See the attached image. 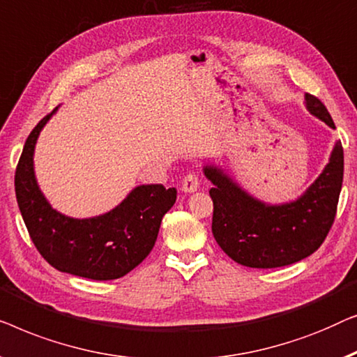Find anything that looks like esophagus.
I'll list each match as a JSON object with an SVG mask.
<instances>
[{"label": "esophagus", "mask_w": 357, "mask_h": 357, "mask_svg": "<svg viewBox=\"0 0 357 357\" xmlns=\"http://www.w3.org/2000/svg\"><path fill=\"white\" fill-rule=\"evenodd\" d=\"M200 185V178L197 173H188L183 178V183H181V188H183L184 192H194L197 190Z\"/></svg>", "instance_id": "esophagus-1"}]
</instances>
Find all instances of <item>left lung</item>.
<instances>
[{"label":"left lung","mask_w":357,"mask_h":357,"mask_svg":"<svg viewBox=\"0 0 357 357\" xmlns=\"http://www.w3.org/2000/svg\"><path fill=\"white\" fill-rule=\"evenodd\" d=\"M309 112L335 128L328 109L305 95ZM343 145L335 144L330 163L303 197L284 205H265L244 192L220 169L205 168L213 183L212 233L234 262L250 268H277L314 254L327 238L336 217L343 184Z\"/></svg>","instance_id":"1"}]
</instances>
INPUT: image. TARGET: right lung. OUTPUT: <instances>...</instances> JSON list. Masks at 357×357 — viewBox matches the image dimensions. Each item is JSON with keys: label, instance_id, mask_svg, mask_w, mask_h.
Masks as SVG:
<instances>
[{"label": "right lung", "instance_id": "obj_1", "mask_svg": "<svg viewBox=\"0 0 357 357\" xmlns=\"http://www.w3.org/2000/svg\"><path fill=\"white\" fill-rule=\"evenodd\" d=\"M56 109H53V113ZM50 113L29 134L14 174L19 210L40 255L59 272L90 280H116L147 257L176 188L139 185L116 208L95 218L64 217L50 207L33 176V149Z\"/></svg>", "mask_w": 357, "mask_h": 357}]
</instances>
